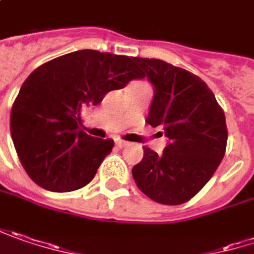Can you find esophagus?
<instances>
[{
	"instance_id": "34e87169",
	"label": "esophagus",
	"mask_w": 254,
	"mask_h": 254,
	"mask_svg": "<svg viewBox=\"0 0 254 254\" xmlns=\"http://www.w3.org/2000/svg\"><path fill=\"white\" fill-rule=\"evenodd\" d=\"M116 146L123 148V147L128 146V143H127V141H124V140H119V138H117V140H116Z\"/></svg>"
}]
</instances>
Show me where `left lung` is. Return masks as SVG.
<instances>
[{
    "instance_id": "1",
    "label": "left lung",
    "mask_w": 254,
    "mask_h": 254,
    "mask_svg": "<svg viewBox=\"0 0 254 254\" xmlns=\"http://www.w3.org/2000/svg\"><path fill=\"white\" fill-rule=\"evenodd\" d=\"M154 85L147 123L169 138L161 154L144 147L133 167L137 187L151 200L177 206L206 186L226 153L227 127L213 91L193 72L156 58L134 57Z\"/></svg>"
}]
</instances>
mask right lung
Masks as SVG:
<instances>
[{
    "label": "right lung",
    "mask_w": 254,
    "mask_h": 254,
    "mask_svg": "<svg viewBox=\"0 0 254 254\" xmlns=\"http://www.w3.org/2000/svg\"><path fill=\"white\" fill-rule=\"evenodd\" d=\"M141 72L134 57L80 50L32 71L11 108V137L34 183L74 191L94 179L114 141L83 131L84 108L97 106Z\"/></svg>",
    "instance_id": "obj_1"
}]
</instances>
